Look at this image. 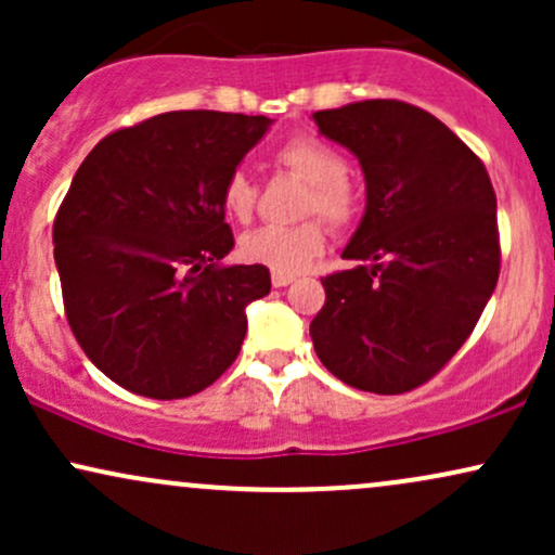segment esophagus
<instances>
[{
	"mask_svg": "<svg viewBox=\"0 0 555 555\" xmlns=\"http://www.w3.org/2000/svg\"><path fill=\"white\" fill-rule=\"evenodd\" d=\"M292 282H295V276H292V273H273V276H271V284L276 286V289H279V286H286Z\"/></svg>",
	"mask_w": 555,
	"mask_h": 555,
	"instance_id": "obj_1",
	"label": "esophagus"
}]
</instances>
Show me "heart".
<instances>
[{
    "instance_id": "heart-1",
    "label": "heart",
    "mask_w": 555,
    "mask_h": 555,
    "mask_svg": "<svg viewBox=\"0 0 555 555\" xmlns=\"http://www.w3.org/2000/svg\"><path fill=\"white\" fill-rule=\"evenodd\" d=\"M276 167L305 182L299 214H318L334 229H349L362 211L358 182L349 177L347 158L339 149L315 135L284 140L273 154ZM221 206L240 224H247L258 208V184L242 169L229 171L221 184ZM321 219H305L299 224H271L247 232L240 240L242 258L266 266L273 273H297L308 269L326 247V224Z\"/></svg>"
}]
</instances>
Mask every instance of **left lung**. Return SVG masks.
Returning a JSON list of instances; mask_svg holds the SVG:
<instances>
[{"instance_id": "obj_1", "label": "left lung", "mask_w": 555, "mask_h": 555, "mask_svg": "<svg viewBox=\"0 0 555 555\" xmlns=\"http://www.w3.org/2000/svg\"><path fill=\"white\" fill-rule=\"evenodd\" d=\"M313 119L358 156L367 190L341 253L358 266L321 279L315 354L360 391H412L460 352L499 282L493 184L486 164L420 106L373 99Z\"/></svg>"}]
</instances>
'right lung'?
<instances>
[{"label":"right lung","instance_id":"obj_1","mask_svg":"<svg viewBox=\"0 0 555 555\" xmlns=\"http://www.w3.org/2000/svg\"><path fill=\"white\" fill-rule=\"evenodd\" d=\"M273 119L167 112L99 140L54 219V263L75 339L106 378L184 399L237 360L266 266L234 247L221 184Z\"/></svg>","mask_w":555,"mask_h":555}]
</instances>
